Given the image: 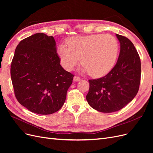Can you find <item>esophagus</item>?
I'll return each mask as SVG.
<instances>
[{
  "label": "esophagus",
  "instance_id": "34e87169",
  "mask_svg": "<svg viewBox=\"0 0 153 153\" xmlns=\"http://www.w3.org/2000/svg\"><path fill=\"white\" fill-rule=\"evenodd\" d=\"M80 80H81V78L78 76H75L73 77V81L74 82H78V81H80Z\"/></svg>",
  "mask_w": 153,
  "mask_h": 153
}]
</instances>
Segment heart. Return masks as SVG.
<instances>
[{"label": "heart", "instance_id": "heart-1", "mask_svg": "<svg viewBox=\"0 0 153 153\" xmlns=\"http://www.w3.org/2000/svg\"><path fill=\"white\" fill-rule=\"evenodd\" d=\"M66 43L68 47L59 46L58 55L66 70H71L81 61L83 71L99 78L107 74L116 61L119 44L110 34L73 36L66 40Z\"/></svg>", "mask_w": 153, "mask_h": 153}]
</instances>
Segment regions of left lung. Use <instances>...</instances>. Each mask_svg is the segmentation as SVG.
I'll use <instances>...</instances> for the list:
<instances>
[{
  "label": "left lung",
  "mask_w": 153,
  "mask_h": 153,
  "mask_svg": "<svg viewBox=\"0 0 153 153\" xmlns=\"http://www.w3.org/2000/svg\"><path fill=\"white\" fill-rule=\"evenodd\" d=\"M116 36L121 46L116 64L105 76L89 80L86 96L92 108L104 113L116 112L131 101L140 82L141 62L135 47L126 37Z\"/></svg>",
  "instance_id": "8db88e82"
}]
</instances>
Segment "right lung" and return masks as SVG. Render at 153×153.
<instances>
[{
    "label": "right lung",
    "instance_id": "1",
    "mask_svg": "<svg viewBox=\"0 0 153 153\" xmlns=\"http://www.w3.org/2000/svg\"><path fill=\"white\" fill-rule=\"evenodd\" d=\"M53 36L37 33L22 40L11 65L16 100L30 112L52 114L61 108L74 75L60 64Z\"/></svg>",
    "mask_w": 153,
    "mask_h": 153
}]
</instances>
